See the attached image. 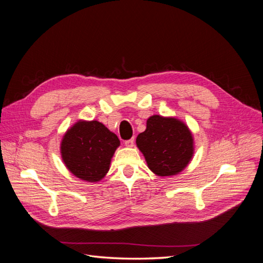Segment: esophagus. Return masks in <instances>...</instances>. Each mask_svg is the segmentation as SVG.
I'll return each mask as SVG.
<instances>
[{
	"mask_svg": "<svg viewBox=\"0 0 263 263\" xmlns=\"http://www.w3.org/2000/svg\"><path fill=\"white\" fill-rule=\"evenodd\" d=\"M135 144V138H130L128 140H125V146L126 147H134Z\"/></svg>",
	"mask_w": 263,
	"mask_h": 263,
	"instance_id": "1",
	"label": "esophagus"
}]
</instances>
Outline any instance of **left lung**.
Segmentation results:
<instances>
[{
    "label": "left lung",
    "mask_w": 263,
    "mask_h": 263,
    "mask_svg": "<svg viewBox=\"0 0 263 263\" xmlns=\"http://www.w3.org/2000/svg\"><path fill=\"white\" fill-rule=\"evenodd\" d=\"M136 144L149 169L160 177L174 176L185 168L193 156V138L187 127L177 118L154 115Z\"/></svg>",
    "instance_id": "8db88e82"
}]
</instances>
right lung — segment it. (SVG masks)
<instances>
[{"instance_id": "right-lung-1", "label": "right lung", "mask_w": 263, "mask_h": 263, "mask_svg": "<svg viewBox=\"0 0 263 263\" xmlns=\"http://www.w3.org/2000/svg\"><path fill=\"white\" fill-rule=\"evenodd\" d=\"M116 135L98 121L79 122L66 133L61 155L67 168L76 177L89 182L104 178L116 148Z\"/></svg>"}]
</instances>
